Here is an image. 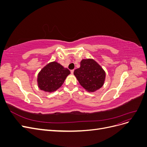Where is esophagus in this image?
Returning <instances> with one entry per match:
<instances>
[{"label":"esophagus","instance_id":"34e87169","mask_svg":"<svg viewBox=\"0 0 147 147\" xmlns=\"http://www.w3.org/2000/svg\"><path fill=\"white\" fill-rule=\"evenodd\" d=\"M74 70H70V73L72 74H74Z\"/></svg>","mask_w":147,"mask_h":147}]
</instances>
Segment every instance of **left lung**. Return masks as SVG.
Wrapping results in <instances>:
<instances>
[{
	"instance_id": "1",
	"label": "left lung",
	"mask_w": 147,
	"mask_h": 147,
	"mask_svg": "<svg viewBox=\"0 0 147 147\" xmlns=\"http://www.w3.org/2000/svg\"><path fill=\"white\" fill-rule=\"evenodd\" d=\"M74 74L81 86L88 92H94L104 85L105 72L102 67L92 59H82L80 67Z\"/></svg>"
}]
</instances>
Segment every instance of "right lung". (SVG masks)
I'll use <instances>...</instances> for the list:
<instances>
[{
	"mask_svg": "<svg viewBox=\"0 0 147 147\" xmlns=\"http://www.w3.org/2000/svg\"><path fill=\"white\" fill-rule=\"evenodd\" d=\"M70 74L69 69L64 68L56 61L46 65L38 74V86L41 90L52 92L59 89Z\"/></svg>",
	"mask_w": 147,
	"mask_h": 147,
	"instance_id": "obj_1",
	"label": "right lung"
}]
</instances>
